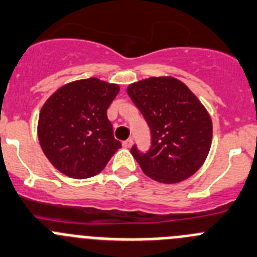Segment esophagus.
<instances>
[{
  "instance_id": "obj_1",
  "label": "esophagus",
  "mask_w": 257,
  "mask_h": 257,
  "mask_svg": "<svg viewBox=\"0 0 257 257\" xmlns=\"http://www.w3.org/2000/svg\"><path fill=\"white\" fill-rule=\"evenodd\" d=\"M132 145H133V140H131V138H129V140H126V141H124V142H123V146L125 147V149H131Z\"/></svg>"
}]
</instances>
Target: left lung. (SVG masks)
<instances>
[{
	"mask_svg": "<svg viewBox=\"0 0 257 257\" xmlns=\"http://www.w3.org/2000/svg\"><path fill=\"white\" fill-rule=\"evenodd\" d=\"M151 131V149L131 152L147 177L178 183L195 174L209 155L212 123L209 112L183 82L152 77L126 88Z\"/></svg>",
	"mask_w": 257,
	"mask_h": 257,
	"instance_id": "8db88e82",
	"label": "left lung"
}]
</instances>
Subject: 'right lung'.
<instances>
[{"instance_id":"1","label":"right lung","mask_w":257,"mask_h":257,"mask_svg":"<svg viewBox=\"0 0 257 257\" xmlns=\"http://www.w3.org/2000/svg\"><path fill=\"white\" fill-rule=\"evenodd\" d=\"M119 89L98 78L75 80L62 85L42 106L39 145L62 174L75 179L94 177L121 147L107 119Z\"/></svg>"}]
</instances>
